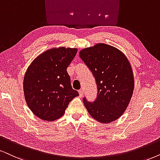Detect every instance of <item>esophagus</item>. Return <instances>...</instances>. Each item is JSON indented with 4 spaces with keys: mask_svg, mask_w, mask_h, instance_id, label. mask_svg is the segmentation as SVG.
Segmentation results:
<instances>
[{
    "mask_svg": "<svg viewBox=\"0 0 160 160\" xmlns=\"http://www.w3.org/2000/svg\"><path fill=\"white\" fill-rule=\"evenodd\" d=\"M79 94H80V97H82V95H83V94H84V90L82 89V88L79 90Z\"/></svg>",
    "mask_w": 160,
    "mask_h": 160,
    "instance_id": "34e87169",
    "label": "esophagus"
}]
</instances>
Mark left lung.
<instances>
[{
    "label": "left lung",
    "instance_id": "obj_1",
    "mask_svg": "<svg viewBox=\"0 0 160 160\" xmlns=\"http://www.w3.org/2000/svg\"><path fill=\"white\" fill-rule=\"evenodd\" d=\"M98 86V98L83 103L93 118L102 123L117 120L125 112L132 97L134 78L128 58L118 48L98 43L80 52Z\"/></svg>",
    "mask_w": 160,
    "mask_h": 160
}]
</instances>
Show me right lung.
<instances>
[{
    "mask_svg": "<svg viewBox=\"0 0 160 160\" xmlns=\"http://www.w3.org/2000/svg\"><path fill=\"white\" fill-rule=\"evenodd\" d=\"M75 48L48 49L31 62L23 79L27 106L40 119L53 121L61 117L68 105L79 96L71 86L67 69L76 55Z\"/></svg>",
    "mask_w": 160,
    "mask_h": 160,
    "instance_id": "right-lung-1",
    "label": "right lung"
}]
</instances>
